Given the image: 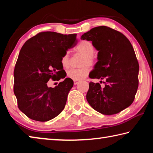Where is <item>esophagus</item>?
Masks as SVG:
<instances>
[{"mask_svg": "<svg viewBox=\"0 0 153 153\" xmlns=\"http://www.w3.org/2000/svg\"><path fill=\"white\" fill-rule=\"evenodd\" d=\"M74 84L76 85L77 83L79 82V80H74Z\"/></svg>", "mask_w": 153, "mask_h": 153, "instance_id": "1", "label": "esophagus"}]
</instances>
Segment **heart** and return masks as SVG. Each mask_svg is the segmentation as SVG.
I'll list each match as a JSON object with an SVG mask.
<instances>
[{
    "mask_svg": "<svg viewBox=\"0 0 153 153\" xmlns=\"http://www.w3.org/2000/svg\"><path fill=\"white\" fill-rule=\"evenodd\" d=\"M75 51L84 55L83 59L82 68H71L67 71V76L74 80H80L86 77L90 73V68L87 65L94 63V58L93 54L95 49L92 43L88 40H82L75 47ZM61 64L64 68L69 67V56L68 53H65L61 56ZM86 66H85V65Z\"/></svg>",
    "mask_w": 153,
    "mask_h": 153,
    "instance_id": "b5f03b06",
    "label": "heart"
}]
</instances>
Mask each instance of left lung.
Here are the masks:
<instances>
[{
  "label": "left lung",
  "mask_w": 153,
  "mask_h": 153,
  "mask_svg": "<svg viewBox=\"0 0 153 153\" xmlns=\"http://www.w3.org/2000/svg\"><path fill=\"white\" fill-rule=\"evenodd\" d=\"M81 39L92 41L98 51L89 77L105 80L104 88L89 83L87 101L103 115L121 112L133 102L138 87L139 65L132 45L122 33L103 25L84 33Z\"/></svg>",
  "instance_id": "obj_1"
}]
</instances>
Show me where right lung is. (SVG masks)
<instances>
[{"instance_id":"obj_1","label":"right lung","mask_w":153,"mask_h":153,"mask_svg":"<svg viewBox=\"0 0 153 153\" xmlns=\"http://www.w3.org/2000/svg\"><path fill=\"white\" fill-rule=\"evenodd\" d=\"M76 36L42 32L23 45L14 69L13 91L18 108L27 117L47 121L63 110L73 80L65 78L55 88L47 82L61 76V58L76 45Z\"/></svg>"}]
</instances>
